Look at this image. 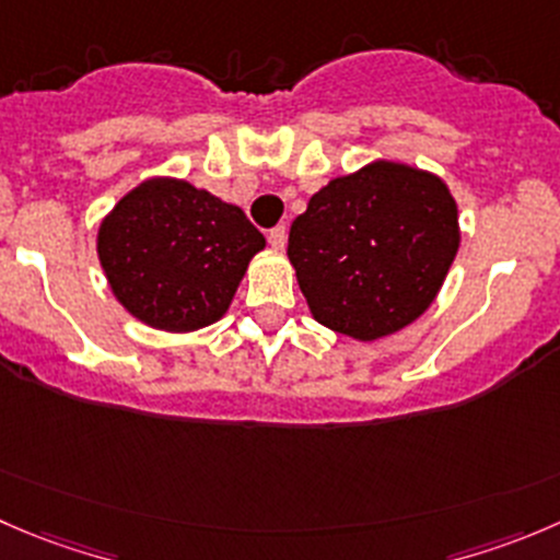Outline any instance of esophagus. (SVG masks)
<instances>
[{
    "mask_svg": "<svg viewBox=\"0 0 560 560\" xmlns=\"http://www.w3.org/2000/svg\"><path fill=\"white\" fill-rule=\"evenodd\" d=\"M268 243H270V248L281 252V248L287 246V230H284V226H273V230L268 232Z\"/></svg>",
    "mask_w": 560,
    "mask_h": 560,
    "instance_id": "1",
    "label": "esophagus"
}]
</instances>
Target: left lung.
<instances>
[{"label": "left lung", "mask_w": 560, "mask_h": 560, "mask_svg": "<svg viewBox=\"0 0 560 560\" xmlns=\"http://www.w3.org/2000/svg\"><path fill=\"white\" fill-rule=\"evenodd\" d=\"M457 248V202L446 183L374 161L308 199L290 226L287 257L317 323L372 341L427 312Z\"/></svg>", "instance_id": "left-lung-1"}]
</instances>
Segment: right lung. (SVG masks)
<instances>
[{
	"instance_id": "add662e5",
	"label": "right lung",
	"mask_w": 560,
	"mask_h": 560,
	"mask_svg": "<svg viewBox=\"0 0 560 560\" xmlns=\"http://www.w3.org/2000/svg\"><path fill=\"white\" fill-rule=\"evenodd\" d=\"M262 248V232L241 208L170 177L133 188L97 232L117 301L142 323L177 334L215 323Z\"/></svg>"
}]
</instances>
